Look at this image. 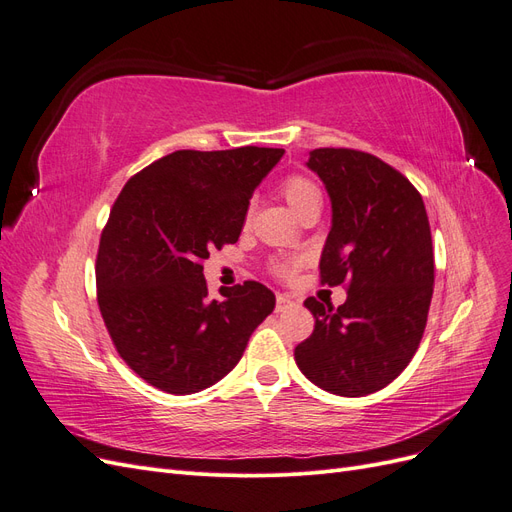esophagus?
<instances>
[{
    "label": "esophagus",
    "instance_id": "1",
    "mask_svg": "<svg viewBox=\"0 0 512 512\" xmlns=\"http://www.w3.org/2000/svg\"><path fill=\"white\" fill-rule=\"evenodd\" d=\"M294 305V301L288 297V294H277L275 297V309L277 312H286L288 307H292Z\"/></svg>",
    "mask_w": 512,
    "mask_h": 512
}]
</instances>
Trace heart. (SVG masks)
<instances>
[{
    "label": "heart",
    "mask_w": 512,
    "mask_h": 512,
    "mask_svg": "<svg viewBox=\"0 0 512 512\" xmlns=\"http://www.w3.org/2000/svg\"><path fill=\"white\" fill-rule=\"evenodd\" d=\"M282 196L286 198V203L292 207L294 213H303L307 207L320 205V192L316 185L301 177V175H290L282 181L280 185ZM299 269V260H290V258H275L269 262V271L280 277V280H290V277L297 273Z\"/></svg>",
    "instance_id": "obj_1"
}]
</instances>
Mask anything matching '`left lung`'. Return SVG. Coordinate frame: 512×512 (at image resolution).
Instances as JSON below:
<instances>
[{"instance_id":"8db88e82","label":"left lung","mask_w":512,"mask_h":512,"mask_svg":"<svg viewBox=\"0 0 512 512\" xmlns=\"http://www.w3.org/2000/svg\"><path fill=\"white\" fill-rule=\"evenodd\" d=\"M307 166L333 205L320 284L346 286L348 299H305L316 324L294 361L320 389L363 397L393 382L423 339L433 294L427 211L414 185L371 153L322 147Z\"/></svg>"}]
</instances>
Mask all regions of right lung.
<instances>
[{
  "label": "right lung",
  "instance_id": "add662e5",
  "mask_svg": "<svg viewBox=\"0 0 512 512\" xmlns=\"http://www.w3.org/2000/svg\"><path fill=\"white\" fill-rule=\"evenodd\" d=\"M284 149H179L123 185L102 228L96 284L113 346L151 386L190 395L222 380L275 307L258 282L209 299L203 262L237 243L256 185Z\"/></svg>",
  "mask_w": 512,
  "mask_h": 512
}]
</instances>
